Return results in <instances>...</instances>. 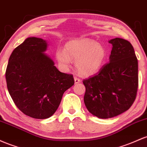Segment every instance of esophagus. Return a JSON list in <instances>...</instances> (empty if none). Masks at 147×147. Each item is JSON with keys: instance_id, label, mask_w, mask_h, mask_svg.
Instances as JSON below:
<instances>
[{"instance_id": "1", "label": "esophagus", "mask_w": 147, "mask_h": 147, "mask_svg": "<svg viewBox=\"0 0 147 147\" xmlns=\"http://www.w3.org/2000/svg\"><path fill=\"white\" fill-rule=\"evenodd\" d=\"M74 81H75V84H78L80 82V80L77 77H74Z\"/></svg>"}]
</instances>
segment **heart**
<instances>
[{
    "instance_id": "b5f03b06",
    "label": "heart",
    "mask_w": 147,
    "mask_h": 147,
    "mask_svg": "<svg viewBox=\"0 0 147 147\" xmlns=\"http://www.w3.org/2000/svg\"><path fill=\"white\" fill-rule=\"evenodd\" d=\"M56 57L61 67L67 69L71 64V58L76 60V69L82 76L98 73L107 58L105 48L90 39H74L66 44L65 49H59Z\"/></svg>"
}]
</instances>
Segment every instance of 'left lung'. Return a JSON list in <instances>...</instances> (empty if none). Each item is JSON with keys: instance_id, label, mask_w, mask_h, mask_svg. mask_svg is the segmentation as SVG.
<instances>
[{"instance_id": "obj_1", "label": "left lung", "mask_w": 147, "mask_h": 147, "mask_svg": "<svg viewBox=\"0 0 147 147\" xmlns=\"http://www.w3.org/2000/svg\"><path fill=\"white\" fill-rule=\"evenodd\" d=\"M109 43L113 45L109 63L83 80L85 106L100 119L114 117L129 109L138 87V62L132 44L121 38Z\"/></svg>"}]
</instances>
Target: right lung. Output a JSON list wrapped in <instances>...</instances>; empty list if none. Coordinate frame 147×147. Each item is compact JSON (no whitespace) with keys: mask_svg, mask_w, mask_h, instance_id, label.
<instances>
[{"mask_svg":"<svg viewBox=\"0 0 147 147\" xmlns=\"http://www.w3.org/2000/svg\"><path fill=\"white\" fill-rule=\"evenodd\" d=\"M47 42L28 37L11 53L5 72L8 92L27 116L47 119L58 108L64 92L74 84L73 75L62 73L44 53Z\"/></svg>","mask_w":147,"mask_h":147,"instance_id":"add662e5","label":"right lung"}]
</instances>
